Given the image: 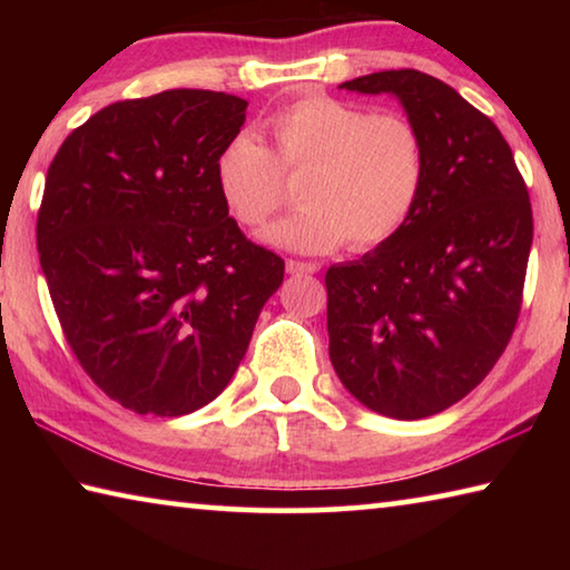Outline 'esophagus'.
I'll return each mask as SVG.
<instances>
[{
	"mask_svg": "<svg viewBox=\"0 0 570 570\" xmlns=\"http://www.w3.org/2000/svg\"><path fill=\"white\" fill-rule=\"evenodd\" d=\"M286 272L294 274V276L316 274V272H320V264H316V262H296V258H288V262H286Z\"/></svg>",
	"mask_w": 570,
	"mask_h": 570,
	"instance_id": "obj_1",
	"label": "esophagus"
}]
</instances>
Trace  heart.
<instances>
[{
    "mask_svg": "<svg viewBox=\"0 0 570 570\" xmlns=\"http://www.w3.org/2000/svg\"><path fill=\"white\" fill-rule=\"evenodd\" d=\"M272 150L238 132L220 146L214 180L238 224L262 226L286 204V178H302L296 214L264 240L302 254L370 248L407 224L428 176V150L404 112H372L330 95H308L268 115Z\"/></svg>",
    "mask_w": 570,
    "mask_h": 570,
    "instance_id": "obj_1",
    "label": "heart"
}]
</instances>
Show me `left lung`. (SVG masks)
Listing matches in <instances>:
<instances>
[{"label":"left lung","instance_id":"left-lung-1","mask_svg":"<svg viewBox=\"0 0 570 570\" xmlns=\"http://www.w3.org/2000/svg\"><path fill=\"white\" fill-rule=\"evenodd\" d=\"M340 88L394 95L422 132L428 176L397 234L326 272L330 360L364 407L422 420L475 390L505 352L533 210L495 122L438 77L384 70Z\"/></svg>","mask_w":570,"mask_h":570}]
</instances>
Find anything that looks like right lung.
I'll return each instance as SVG.
<instances>
[{
    "mask_svg": "<svg viewBox=\"0 0 570 570\" xmlns=\"http://www.w3.org/2000/svg\"><path fill=\"white\" fill-rule=\"evenodd\" d=\"M248 102L166 90L112 102L67 135L37 216L42 274L90 380L138 414L216 400L284 262L250 244L214 180Z\"/></svg>",
    "mask_w": 570,
    "mask_h": 570,
    "instance_id": "right-lung-1",
    "label": "right lung"
}]
</instances>
